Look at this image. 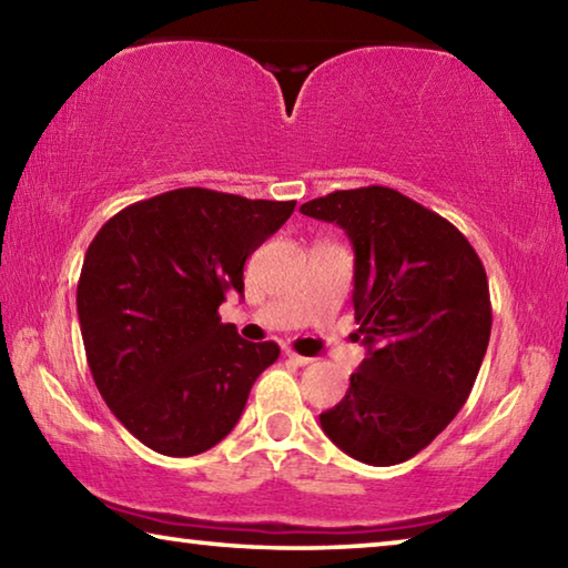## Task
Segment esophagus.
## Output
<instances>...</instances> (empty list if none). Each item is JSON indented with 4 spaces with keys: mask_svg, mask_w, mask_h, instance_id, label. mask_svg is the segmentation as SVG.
I'll return each instance as SVG.
<instances>
[{
    "mask_svg": "<svg viewBox=\"0 0 568 568\" xmlns=\"http://www.w3.org/2000/svg\"><path fill=\"white\" fill-rule=\"evenodd\" d=\"M285 358H287V361H293L295 365H307V363H311V358H305V355H297V353H295V351H291V348L285 351Z\"/></svg>",
    "mask_w": 568,
    "mask_h": 568,
    "instance_id": "esophagus-1",
    "label": "esophagus"
}]
</instances>
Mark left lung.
<instances>
[{"label":"left lung","instance_id":"8db88e82","mask_svg":"<svg viewBox=\"0 0 568 568\" xmlns=\"http://www.w3.org/2000/svg\"><path fill=\"white\" fill-rule=\"evenodd\" d=\"M301 213L348 235L355 323L368 348L321 426L355 460L403 464L474 388L491 335L484 263L446 217L390 187L335 190Z\"/></svg>","mask_w":568,"mask_h":568}]
</instances>
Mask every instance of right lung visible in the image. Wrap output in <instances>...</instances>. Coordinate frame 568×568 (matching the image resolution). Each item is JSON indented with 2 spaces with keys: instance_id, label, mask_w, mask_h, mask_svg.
I'll return each mask as SVG.
<instances>
[{
  "instance_id": "right-lung-1",
  "label": "right lung",
  "mask_w": 568,
  "mask_h": 568,
  "mask_svg": "<svg viewBox=\"0 0 568 568\" xmlns=\"http://www.w3.org/2000/svg\"><path fill=\"white\" fill-rule=\"evenodd\" d=\"M295 200L180 187L120 210L100 227L77 283L84 353L104 403L162 456H197L243 416L277 343L220 323L243 267L293 215Z\"/></svg>"
}]
</instances>
